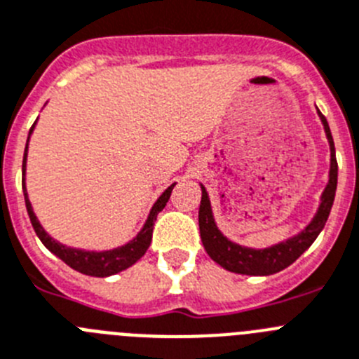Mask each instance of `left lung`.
<instances>
[{
	"label": "left lung",
	"mask_w": 359,
	"mask_h": 359,
	"mask_svg": "<svg viewBox=\"0 0 359 359\" xmlns=\"http://www.w3.org/2000/svg\"><path fill=\"white\" fill-rule=\"evenodd\" d=\"M318 118H320L322 125H324L325 137H327L329 150H331L329 182L320 196L318 211H316L311 222L299 234L266 248H252L234 243V241L229 240L227 236L222 234V231L216 225L211 209V200H209L205 187L200 184V187H202V200H200L198 209L200 238H202V245L209 254V257L222 268H225L229 272L243 273V276H272V273L280 272L286 266H290L293 261L299 259L311 247L313 241L316 240V236L322 232L329 218V212H331L332 202H334V193H337L338 184V163L327 119L324 118L320 111H318Z\"/></svg>",
	"instance_id": "obj_1"
}]
</instances>
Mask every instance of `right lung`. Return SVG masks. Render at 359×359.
Instances as JSON below:
<instances>
[{"instance_id": "obj_1", "label": "right lung", "mask_w": 359, "mask_h": 359, "mask_svg": "<svg viewBox=\"0 0 359 359\" xmlns=\"http://www.w3.org/2000/svg\"><path fill=\"white\" fill-rule=\"evenodd\" d=\"M37 123V121H35ZM30 128V134H28V140H27V148H25V156H22V193H25V203H27V211L28 216H30V222L34 225V231L35 234L39 236V240L43 241L44 247L55 254V256L62 259L67 266H71L73 270L80 273H86V276H91V277H109V276H114L118 272H123L127 270L128 266L135 263L137 259L144 256V252L148 250L150 247V241H151V232H154V222L157 219V215L164 209L166 202L170 200V195H172L173 187H175V182L172 186L168 187L166 191L157 198V202L151 205L150 209V215H148L147 222H144L143 229L137 232L134 240H130L128 243L121 245V247H116L111 248V250H83V248H73V247H67V245L59 243L57 240H53L50 234L43 229L41 222L37 219L35 216L34 208H32L30 198H28V193H27V156H28V143H30V135L35 128Z\"/></svg>"}]
</instances>
